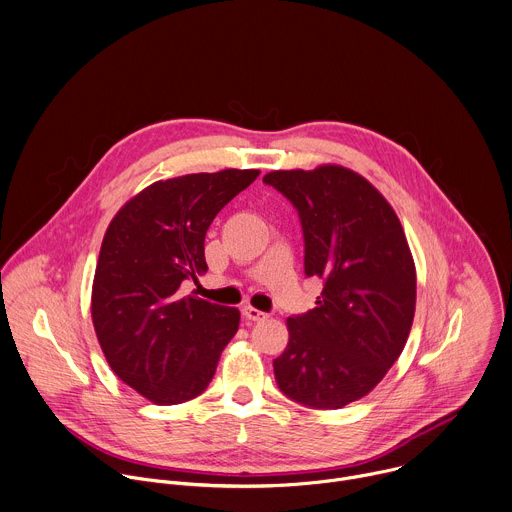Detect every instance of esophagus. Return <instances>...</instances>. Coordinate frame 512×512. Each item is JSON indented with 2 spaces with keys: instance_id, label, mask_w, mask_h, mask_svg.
I'll return each mask as SVG.
<instances>
[{
  "instance_id": "34e87169",
  "label": "esophagus",
  "mask_w": 512,
  "mask_h": 512,
  "mask_svg": "<svg viewBox=\"0 0 512 512\" xmlns=\"http://www.w3.org/2000/svg\"><path fill=\"white\" fill-rule=\"evenodd\" d=\"M242 314H244L248 320H252V322H260V320L268 318L266 312H262V310L254 308V306H244V308H242Z\"/></svg>"
}]
</instances>
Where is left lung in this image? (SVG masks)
<instances>
[{"label":"left lung","instance_id":"left-lung-1","mask_svg":"<svg viewBox=\"0 0 512 512\" xmlns=\"http://www.w3.org/2000/svg\"><path fill=\"white\" fill-rule=\"evenodd\" d=\"M264 182L296 206L304 272L324 282L316 306L286 320L276 382L300 404L342 408L366 396L404 350L416 308L412 252L388 200L350 168L274 170Z\"/></svg>","mask_w":512,"mask_h":512}]
</instances>
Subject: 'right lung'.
<instances>
[{"instance_id": "add662e5", "label": "right lung", "mask_w": 512, "mask_h": 512, "mask_svg": "<svg viewBox=\"0 0 512 512\" xmlns=\"http://www.w3.org/2000/svg\"><path fill=\"white\" fill-rule=\"evenodd\" d=\"M260 170L158 180L112 218L92 284V322L114 374L160 406L196 398L238 332L240 310L184 294L206 274L216 214Z\"/></svg>"}]
</instances>
